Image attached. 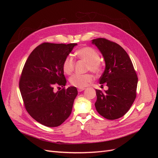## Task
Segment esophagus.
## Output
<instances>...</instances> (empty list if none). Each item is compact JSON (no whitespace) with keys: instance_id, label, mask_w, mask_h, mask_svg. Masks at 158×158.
Segmentation results:
<instances>
[{"instance_id":"obj_1","label":"esophagus","mask_w":158,"mask_h":158,"mask_svg":"<svg viewBox=\"0 0 158 158\" xmlns=\"http://www.w3.org/2000/svg\"><path fill=\"white\" fill-rule=\"evenodd\" d=\"M84 89H85V88H78V91L79 92H82V91H84Z\"/></svg>"}]
</instances>
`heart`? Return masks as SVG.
<instances>
[{
    "label": "heart",
    "instance_id": "1",
    "mask_svg": "<svg viewBox=\"0 0 158 158\" xmlns=\"http://www.w3.org/2000/svg\"><path fill=\"white\" fill-rule=\"evenodd\" d=\"M76 55L79 59L87 63V69L95 74H99L102 71V65L99 63L100 56L98 52L92 47H85L80 48L76 51ZM74 60L70 56H66L63 64V70L66 74L70 75L74 70ZM94 80L92 74L87 73L85 74H76L71 76L70 82L73 86L84 88L91 83Z\"/></svg>",
    "mask_w": 158,
    "mask_h": 158
}]
</instances>
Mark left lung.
<instances>
[{
	"label": "left lung",
	"instance_id": "1",
	"mask_svg": "<svg viewBox=\"0 0 158 158\" xmlns=\"http://www.w3.org/2000/svg\"><path fill=\"white\" fill-rule=\"evenodd\" d=\"M103 56L106 68L99 84L106 83L107 90L96 91L95 107L99 114L109 120L123 117L136 96L138 78L127 52L116 43L104 38L92 40Z\"/></svg>",
	"mask_w": 158,
	"mask_h": 158
}]
</instances>
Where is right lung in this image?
<instances>
[{
    "label": "right lung",
    "mask_w": 158,
    "mask_h": 158,
    "mask_svg": "<svg viewBox=\"0 0 158 158\" xmlns=\"http://www.w3.org/2000/svg\"><path fill=\"white\" fill-rule=\"evenodd\" d=\"M76 45L44 43L31 52L23 66L19 82L23 101L30 116L43 125L58 127L71 114L77 89L70 86L55 92L54 88L65 86L63 64Z\"/></svg>",
    "instance_id": "add662e5"
}]
</instances>
